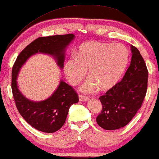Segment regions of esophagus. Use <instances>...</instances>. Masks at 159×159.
Returning <instances> with one entry per match:
<instances>
[{"mask_svg":"<svg viewBox=\"0 0 159 159\" xmlns=\"http://www.w3.org/2000/svg\"><path fill=\"white\" fill-rule=\"evenodd\" d=\"M79 100H80V101H88L89 100V98H88V97H86V96H84V95H79Z\"/></svg>","mask_w":159,"mask_h":159,"instance_id":"34e87169","label":"esophagus"}]
</instances>
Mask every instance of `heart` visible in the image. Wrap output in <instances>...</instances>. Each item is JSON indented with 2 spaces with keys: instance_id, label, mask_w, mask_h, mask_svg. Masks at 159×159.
Returning a JSON list of instances; mask_svg holds the SVG:
<instances>
[{
  "instance_id": "b5f03b06",
  "label": "heart",
  "mask_w": 159,
  "mask_h": 159,
  "mask_svg": "<svg viewBox=\"0 0 159 159\" xmlns=\"http://www.w3.org/2000/svg\"><path fill=\"white\" fill-rule=\"evenodd\" d=\"M129 60V51L120 43L101 42L84 43L75 56L69 58L64 64L68 81L76 85L86 75L90 78L80 88L84 93H91L98 87L100 90L111 88L121 79Z\"/></svg>"
}]
</instances>
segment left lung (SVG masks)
<instances>
[{"instance_id": "obj_1", "label": "left lung", "mask_w": 159, "mask_h": 159, "mask_svg": "<svg viewBox=\"0 0 159 159\" xmlns=\"http://www.w3.org/2000/svg\"><path fill=\"white\" fill-rule=\"evenodd\" d=\"M130 47L131 63L122 80L99 98L102 111L96 121L104 129H118L127 125L140 108L146 94V65L138 49Z\"/></svg>"}]
</instances>
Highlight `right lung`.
<instances>
[{
	"label": "right lung",
	"instance_id": "1",
	"mask_svg": "<svg viewBox=\"0 0 159 159\" xmlns=\"http://www.w3.org/2000/svg\"><path fill=\"white\" fill-rule=\"evenodd\" d=\"M75 37L73 34H68L38 38L19 53L13 66L11 89L16 108L25 120L39 131L53 133L61 129L66 121L69 108L79 101V98L70 85L61 80L56 90L49 98L41 101H31L18 88L19 71L27 61L36 53L53 56L58 67L63 69L66 49Z\"/></svg>",
	"mask_w": 159,
	"mask_h": 159
}]
</instances>
